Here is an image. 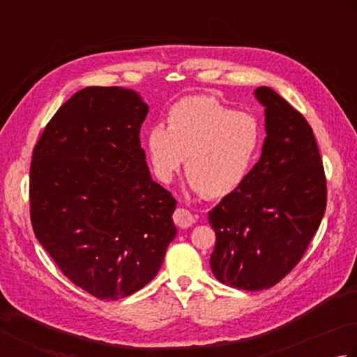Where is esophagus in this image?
I'll use <instances>...</instances> for the list:
<instances>
[{"label": "esophagus", "mask_w": 357, "mask_h": 357, "mask_svg": "<svg viewBox=\"0 0 357 357\" xmlns=\"http://www.w3.org/2000/svg\"><path fill=\"white\" fill-rule=\"evenodd\" d=\"M173 220L174 223H176V226H179V228H190V226L195 223V217H193V213L190 211L184 209V207H179V209L174 211L173 213Z\"/></svg>", "instance_id": "obj_1"}]
</instances>
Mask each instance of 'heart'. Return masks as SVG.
<instances>
[{
    "label": "heart",
    "instance_id": "obj_1",
    "mask_svg": "<svg viewBox=\"0 0 357 357\" xmlns=\"http://www.w3.org/2000/svg\"><path fill=\"white\" fill-rule=\"evenodd\" d=\"M261 146L255 116L234 112L212 96H187L173 105L167 128L154 125L146 135L153 173L170 183L185 158L193 190L209 198L236 192Z\"/></svg>",
    "mask_w": 357,
    "mask_h": 357
}]
</instances>
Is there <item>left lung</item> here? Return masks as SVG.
I'll list each match as a JSON object with an SVG mask.
<instances>
[{
  "label": "left lung",
  "mask_w": 357,
  "mask_h": 357,
  "mask_svg": "<svg viewBox=\"0 0 357 357\" xmlns=\"http://www.w3.org/2000/svg\"><path fill=\"white\" fill-rule=\"evenodd\" d=\"M261 158L242 185L209 212L213 276L241 290L273 287L300 262L326 209V178L312 128L270 87Z\"/></svg>",
  "instance_id": "left-lung-1"
}]
</instances>
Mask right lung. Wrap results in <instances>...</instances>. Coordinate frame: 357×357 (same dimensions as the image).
Masks as SVG:
<instances>
[{
  "instance_id": "1",
  "label": "right lung",
  "mask_w": 357,
  "mask_h": 357,
  "mask_svg": "<svg viewBox=\"0 0 357 357\" xmlns=\"http://www.w3.org/2000/svg\"><path fill=\"white\" fill-rule=\"evenodd\" d=\"M148 105L131 89L86 87L59 107L32 153L31 223L77 287L120 300L158 275L176 236V199L140 146Z\"/></svg>"
}]
</instances>
